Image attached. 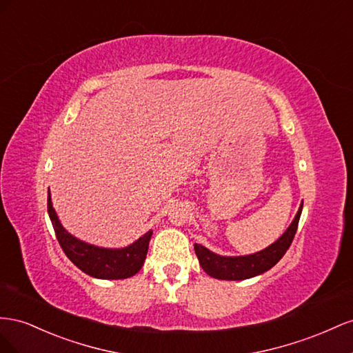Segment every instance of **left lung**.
I'll return each instance as SVG.
<instances>
[{"instance_id":"1","label":"left lung","mask_w":353,"mask_h":353,"mask_svg":"<svg viewBox=\"0 0 353 353\" xmlns=\"http://www.w3.org/2000/svg\"><path fill=\"white\" fill-rule=\"evenodd\" d=\"M301 208H303V203H301L294 220L291 221V225L283 234V236L276 239L275 243L269 245L268 248L259 251V253L238 257H225L213 253V251H210L201 244H195V254L199 260L201 268H203L210 276L228 281L248 279L263 274V272L274 268L278 261L283 259L291 243H293L299 226Z\"/></svg>"}]
</instances>
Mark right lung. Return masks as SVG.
I'll list each match as a JSON object with an SVG mask.
<instances>
[{
  "mask_svg": "<svg viewBox=\"0 0 353 353\" xmlns=\"http://www.w3.org/2000/svg\"><path fill=\"white\" fill-rule=\"evenodd\" d=\"M47 210L52 220L56 238L68 259L81 269L84 274L99 279H125L136 275L142 269L148 254V247L152 230L140 236L136 243L125 248H100L70 235L60 223L52 204V198H47Z\"/></svg>",
  "mask_w": 353,
  "mask_h": 353,
  "instance_id": "add662e5",
  "label": "right lung"
}]
</instances>
